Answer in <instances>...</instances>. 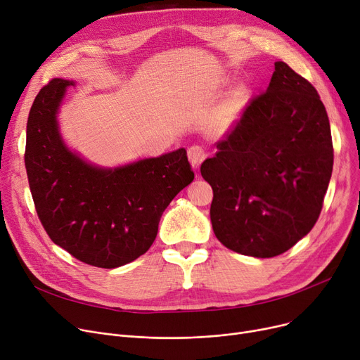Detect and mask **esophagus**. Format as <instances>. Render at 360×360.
<instances>
[{
    "instance_id": "34e87169",
    "label": "esophagus",
    "mask_w": 360,
    "mask_h": 360,
    "mask_svg": "<svg viewBox=\"0 0 360 360\" xmlns=\"http://www.w3.org/2000/svg\"><path fill=\"white\" fill-rule=\"evenodd\" d=\"M188 159H190L191 165L197 169L207 159V151L201 146H191L188 148Z\"/></svg>"
}]
</instances>
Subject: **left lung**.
I'll use <instances>...</instances> for the list:
<instances>
[{"mask_svg": "<svg viewBox=\"0 0 360 360\" xmlns=\"http://www.w3.org/2000/svg\"><path fill=\"white\" fill-rule=\"evenodd\" d=\"M202 162L213 188L216 238L235 252L271 258L290 250L316 223L330 184V121L315 87L286 63Z\"/></svg>", "mask_w": 360, "mask_h": 360, "instance_id": "1", "label": "left lung"}]
</instances>
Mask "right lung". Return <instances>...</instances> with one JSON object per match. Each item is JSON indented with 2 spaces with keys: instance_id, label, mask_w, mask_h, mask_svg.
Wrapping results in <instances>:
<instances>
[{
  "instance_id": "obj_1",
  "label": "right lung",
  "mask_w": 360,
  "mask_h": 360,
  "mask_svg": "<svg viewBox=\"0 0 360 360\" xmlns=\"http://www.w3.org/2000/svg\"><path fill=\"white\" fill-rule=\"evenodd\" d=\"M70 84L52 79L29 112L25 165L34 209L52 242L74 258L99 269L121 267L147 252L165 209L194 172L185 148L117 169L74 155L56 122Z\"/></svg>"
}]
</instances>
